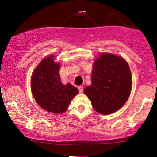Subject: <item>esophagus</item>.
Masks as SVG:
<instances>
[{"instance_id":"34e87169","label":"esophagus","mask_w":157,"mask_h":157,"mask_svg":"<svg viewBox=\"0 0 157 157\" xmlns=\"http://www.w3.org/2000/svg\"><path fill=\"white\" fill-rule=\"evenodd\" d=\"M78 90H79V92L80 93H83V87L82 86H79L78 87Z\"/></svg>"}]
</instances>
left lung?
I'll list each match as a JSON object with an SVG mask.
<instances>
[{
  "label": "left lung",
  "mask_w": 157,
  "mask_h": 157,
  "mask_svg": "<svg viewBox=\"0 0 157 157\" xmlns=\"http://www.w3.org/2000/svg\"><path fill=\"white\" fill-rule=\"evenodd\" d=\"M131 86L127 62L119 56L104 53L94 63L91 85L85 87L84 93L97 112L107 115L125 104Z\"/></svg>",
  "instance_id": "obj_1"
}]
</instances>
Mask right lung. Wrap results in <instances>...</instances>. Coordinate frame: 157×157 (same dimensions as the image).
Wrapping results in <instances>:
<instances>
[{
    "instance_id": "obj_1",
    "label": "right lung",
    "mask_w": 157,
    "mask_h": 157,
    "mask_svg": "<svg viewBox=\"0 0 157 157\" xmlns=\"http://www.w3.org/2000/svg\"><path fill=\"white\" fill-rule=\"evenodd\" d=\"M60 63L53 55L42 60L33 71L30 80L32 94L40 107L48 112L62 113L79 90L71 83L63 84L60 77Z\"/></svg>"
}]
</instances>
